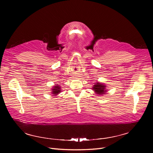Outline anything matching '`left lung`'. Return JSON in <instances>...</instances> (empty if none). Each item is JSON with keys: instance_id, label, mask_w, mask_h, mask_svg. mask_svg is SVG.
Segmentation results:
<instances>
[{"instance_id": "8db88e82", "label": "left lung", "mask_w": 153, "mask_h": 153, "mask_svg": "<svg viewBox=\"0 0 153 153\" xmlns=\"http://www.w3.org/2000/svg\"><path fill=\"white\" fill-rule=\"evenodd\" d=\"M106 85L103 84V83H101L99 82H97L94 83V85H93L92 87V90L96 93V94L103 96V94H106V92H107V90L106 89Z\"/></svg>"}]
</instances>
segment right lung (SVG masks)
I'll list each match as a JSON object with an SVG mask.
<instances>
[{
    "label": "right lung",
    "instance_id": "obj_1",
    "mask_svg": "<svg viewBox=\"0 0 153 153\" xmlns=\"http://www.w3.org/2000/svg\"><path fill=\"white\" fill-rule=\"evenodd\" d=\"M61 87L58 84H55L54 86L51 89V92H52V94H53V96H57L60 92H61Z\"/></svg>",
    "mask_w": 153,
    "mask_h": 153
}]
</instances>
